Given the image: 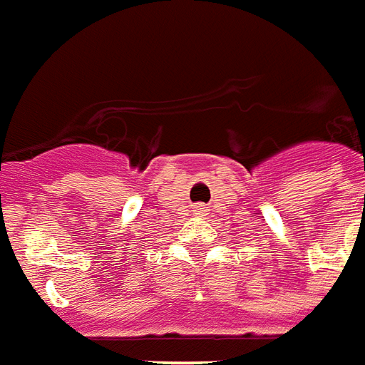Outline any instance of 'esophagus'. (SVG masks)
Returning a JSON list of instances; mask_svg holds the SVG:
<instances>
[{"mask_svg": "<svg viewBox=\"0 0 365 365\" xmlns=\"http://www.w3.org/2000/svg\"><path fill=\"white\" fill-rule=\"evenodd\" d=\"M198 212H200V214H202V212H204V210H202V208H198Z\"/></svg>", "mask_w": 365, "mask_h": 365, "instance_id": "obj_1", "label": "esophagus"}]
</instances>
